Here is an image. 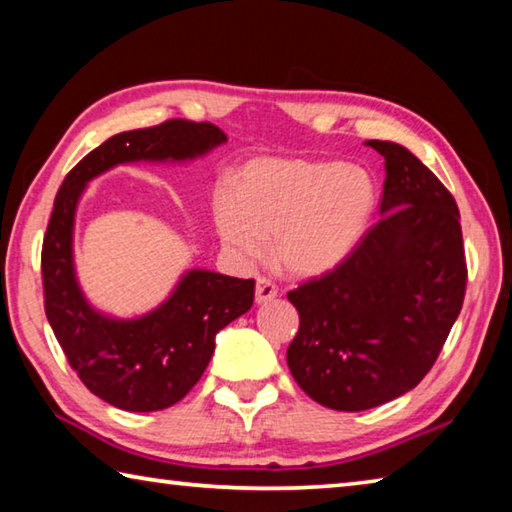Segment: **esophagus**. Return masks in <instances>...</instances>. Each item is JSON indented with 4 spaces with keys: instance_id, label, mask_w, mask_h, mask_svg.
<instances>
[{
    "instance_id": "34e87169",
    "label": "esophagus",
    "mask_w": 512,
    "mask_h": 512,
    "mask_svg": "<svg viewBox=\"0 0 512 512\" xmlns=\"http://www.w3.org/2000/svg\"><path fill=\"white\" fill-rule=\"evenodd\" d=\"M276 294H279V288H276L270 279H265V276H258L256 279V303L272 301Z\"/></svg>"
}]
</instances>
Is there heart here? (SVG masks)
Here are the masks:
<instances>
[{
	"label": "heart",
	"instance_id": "1",
	"mask_svg": "<svg viewBox=\"0 0 512 512\" xmlns=\"http://www.w3.org/2000/svg\"><path fill=\"white\" fill-rule=\"evenodd\" d=\"M378 200L362 166L342 161L258 159L240 175L236 193L213 200L215 229L240 263H256L270 240L272 261L290 276H321L360 245Z\"/></svg>",
	"mask_w": 512,
	"mask_h": 512
}]
</instances>
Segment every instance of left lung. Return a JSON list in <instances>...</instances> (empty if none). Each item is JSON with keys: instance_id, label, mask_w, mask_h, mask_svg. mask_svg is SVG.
<instances>
[{"instance_id": "8db88e82", "label": "left lung", "mask_w": 512, "mask_h": 512, "mask_svg": "<svg viewBox=\"0 0 512 512\" xmlns=\"http://www.w3.org/2000/svg\"><path fill=\"white\" fill-rule=\"evenodd\" d=\"M366 146L387 170L382 218L342 265L288 292L299 312L292 378L337 411L373 409L414 389L441 353L468 281L452 193L400 143Z\"/></svg>"}]
</instances>
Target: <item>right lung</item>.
<instances>
[{
  "mask_svg": "<svg viewBox=\"0 0 512 512\" xmlns=\"http://www.w3.org/2000/svg\"><path fill=\"white\" fill-rule=\"evenodd\" d=\"M227 141L213 123L170 119L114 134L69 170L42 242L44 312L71 369L112 407H173L202 378L215 335L254 303V279L209 270L182 276L148 315L114 319L89 306L74 270V218L89 179L130 161H188Z\"/></svg>",
  "mask_w": 512,
  "mask_h": 512,
  "instance_id": "1",
  "label": "right lung"
}]
</instances>
